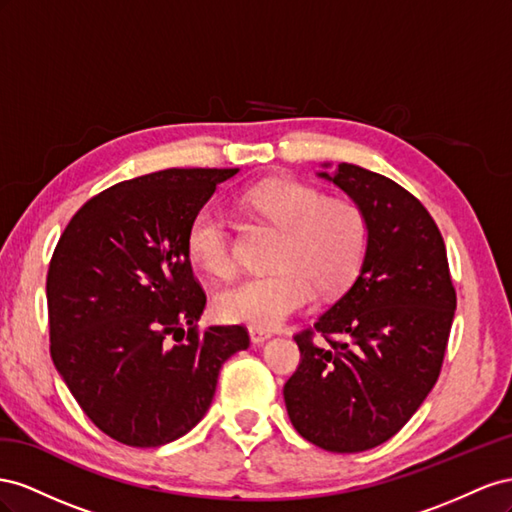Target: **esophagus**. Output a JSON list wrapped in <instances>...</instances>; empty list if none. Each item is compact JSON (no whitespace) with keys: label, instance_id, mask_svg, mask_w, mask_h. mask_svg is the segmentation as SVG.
Masks as SVG:
<instances>
[{"label":"esophagus","instance_id":"esophagus-1","mask_svg":"<svg viewBox=\"0 0 512 512\" xmlns=\"http://www.w3.org/2000/svg\"><path fill=\"white\" fill-rule=\"evenodd\" d=\"M248 334H251V341L257 343V345L268 341L272 337L270 330H264V328H248Z\"/></svg>","mask_w":512,"mask_h":512}]
</instances>
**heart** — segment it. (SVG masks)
<instances>
[{"label": "heart", "instance_id": "b5f03b06", "mask_svg": "<svg viewBox=\"0 0 512 512\" xmlns=\"http://www.w3.org/2000/svg\"><path fill=\"white\" fill-rule=\"evenodd\" d=\"M240 206L281 229L272 266L248 274L214 296V313L251 328H276L321 294H337L356 279L371 244L369 216L352 199H326L319 188L289 178L248 186ZM188 259L212 276L236 266L227 218L214 203L191 216L184 236Z\"/></svg>", "mask_w": 512, "mask_h": 512}]
</instances>
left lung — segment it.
Instances as JSON below:
<instances>
[{
  "mask_svg": "<svg viewBox=\"0 0 512 512\" xmlns=\"http://www.w3.org/2000/svg\"><path fill=\"white\" fill-rule=\"evenodd\" d=\"M319 178L367 212L371 244L352 287L294 337L300 364L283 397L304 440L360 452L399 433L435 386L457 294L442 233L412 193L349 163Z\"/></svg>",
  "mask_w": 512,
  "mask_h": 512,
  "instance_id": "8db88e82",
  "label": "left lung"
}]
</instances>
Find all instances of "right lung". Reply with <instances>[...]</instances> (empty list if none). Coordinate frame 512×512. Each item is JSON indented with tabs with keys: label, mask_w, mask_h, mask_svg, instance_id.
Returning a JSON list of instances; mask_svg holds the SVG:
<instances>
[{
	"label": "right lung",
	"mask_w": 512,
	"mask_h": 512,
	"mask_svg": "<svg viewBox=\"0 0 512 512\" xmlns=\"http://www.w3.org/2000/svg\"><path fill=\"white\" fill-rule=\"evenodd\" d=\"M238 169H165L85 201L47 274L51 358L85 416L113 440L154 448L208 412L244 326L199 332L206 291L184 236ZM187 330L184 331L183 328Z\"/></svg>",
	"instance_id": "right-lung-1"
}]
</instances>
